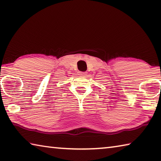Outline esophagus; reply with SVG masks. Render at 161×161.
I'll use <instances>...</instances> for the list:
<instances>
[{"label":"esophagus","mask_w":161,"mask_h":161,"mask_svg":"<svg viewBox=\"0 0 161 161\" xmlns=\"http://www.w3.org/2000/svg\"><path fill=\"white\" fill-rule=\"evenodd\" d=\"M78 75H80V76H81V77H86V75H87V72H78Z\"/></svg>","instance_id":"esophagus-1"}]
</instances>
